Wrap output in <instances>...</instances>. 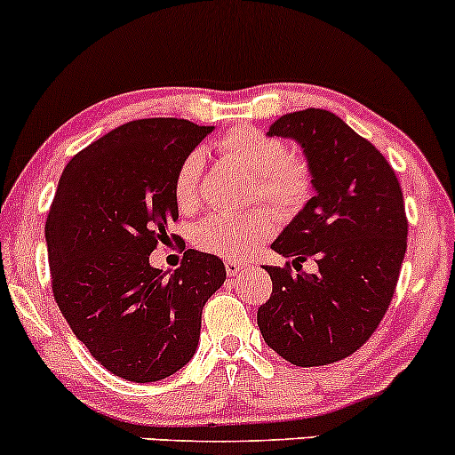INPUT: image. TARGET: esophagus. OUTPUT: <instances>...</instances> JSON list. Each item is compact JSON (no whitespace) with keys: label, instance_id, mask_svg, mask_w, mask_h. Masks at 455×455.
Returning <instances> with one entry per match:
<instances>
[{"label":"esophagus","instance_id":"esophagus-1","mask_svg":"<svg viewBox=\"0 0 455 455\" xmlns=\"http://www.w3.org/2000/svg\"><path fill=\"white\" fill-rule=\"evenodd\" d=\"M243 270H244V264H241V262H232V259L226 262V273L229 275V277H238Z\"/></svg>","mask_w":455,"mask_h":455}]
</instances>
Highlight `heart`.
Listing matches in <instances>:
<instances>
[{"label":"heart","mask_w":455,"mask_h":455,"mask_svg":"<svg viewBox=\"0 0 455 455\" xmlns=\"http://www.w3.org/2000/svg\"><path fill=\"white\" fill-rule=\"evenodd\" d=\"M219 155L229 163H236L255 176L259 197L275 211L294 212L307 202L311 193V167L300 155H290L285 146L262 131L238 129L228 132L219 141ZM206 155L193 150L185 156L173 180V197L182 211H193L200 202V182ZM273 221L267 212L244 214V217L204 219L193 232V243L202 251L223 259L243 262L255 244L268 236Z\"/></svg>","instance_id":"1"}]
</instances>
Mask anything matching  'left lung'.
<instances>
[{
	"mask_svg": "<svg viewBox=\"0 0 455 455\" xmlns=\"http://www.w3.org/2000/svg\"><path fill=\"white\" fill-rule=\"evenodd\" d=\"M267 135L292 140L311 167L314 197L270 249L307 258L315 273L264 267L273 294L258 309L267 344L299 367L335 363L370 339L389 307L408 223L395 172L370 141L324 109L285 114Z\"/></svg>",
	"mask_w": 455,
	"mask_h": 455,
	"instance_id": "8db88e82",
	"label": "left lung"
}]
</instances>
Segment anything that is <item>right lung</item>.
<instances>
[{
    "label": "right lung",
    "mask_w": 455,
    "mask_h": 455,
    "mask_svg": "<svg viewBox=\"0 0 455 455\" xmlns=\"http://www.w3.org/2000/svg\"><path fill=\"white\" fill-rule=\"evenodd\" d=\"M214 126L180 117L122 124L64 167L44 226L55 303L111 374L156 382L200 341L202 309L226 282L217 255L187 249L172 275L150 267L178 219L173 180Z\"/></svg>",
    "instance_id": "add662e5"
}]
</instances>
